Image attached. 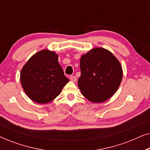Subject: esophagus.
<instances>
[{
    "instance_id": "1",
    "label": "esophagus",
    "mask_w": 150,
    "mask_h": 150,
    "mask_svg": "<svg viewBox=\"0 0 150 150\" xmlns=\"http://www.w3.org/2000/svg\"><path fill=\"white\" fill-rule=\"evenodd\" d=\"M69 79H70L71 81L74 82V83H75V82L77 81V78L75 76H71L70 77H69Z\"/></svg>"
}]
</instances>
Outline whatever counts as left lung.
<instances>
[{
    "mask_svg": "<svg viewBox=\"0 0 150 150\" xmlns=\"http://www.w3.org/2000/svg\"><path fill=\"white\" fill-rule=\"evenodd\" d=\"M78 85L82 95L93 103L112 97L122 80V65L109 50L94 48L81 56Z\"/></svg>",
    "mask_w": 150,
    "mask_h": 150,
    "instance_id": "left-lung-1",
    "label": "left lung"
}]
</instances>
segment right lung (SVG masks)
I'll list each match as a JSON object with an SVG mask.
<instances>
[{
    "instance_id": "add662e5",
    "label": "right lung",
    "mask_w": 150,
    "mask_h": 150,
    "mask_svg": "<svg viewBox=\"0 0 150 150\" xmlns=\"http://www.w3.org/2000/svg\"><path fill=\"white\" fill-rule=\"evenodd\" d=\"M20 82L30 100L47 104L55 99L69 82L58 61V54L48 49L33 55L22 67Z\"/></svg>"
}]
</instances>
